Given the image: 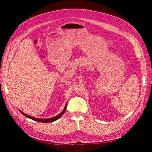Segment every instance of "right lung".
Masks as SVG:
<instances>
[{
	"label": "right lung",
	"instance_id": "right-lung-1",
	"mask_svg": "<svg viewBox=\"0 0 152 152\" xmlns=\"http://www.w3.org/2000/svg\"><path fill=\"white\" fill-rule=\"evenodd\" d=\"M66 107H67V103H66L65 107V108H64L63 110V111H62L60 113L57 115L56 116H55V117H54L49 118H35V117H32V116H30V115H26V114H25V113L21 112V110H20V112L23 115H24L25 117H27V118H30V119H31V120H34V121H38V122H40L47 123V122H54V121H57L58 119H59V118H60V117L63 115L64 114V113L65 112Z\"/></svg>",
	"mask_w": 152,
	"mask_h": 152
}]
</instances>
